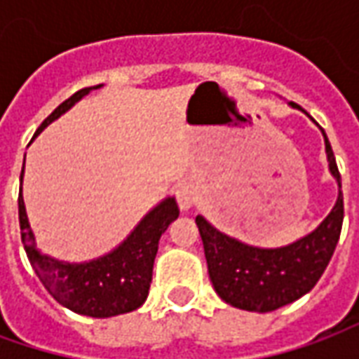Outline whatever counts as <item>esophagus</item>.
Segmentation results:
<instances>
[{
    "instance_id": "1",
    "label": "esophagus",
    "mask_w": 359,
    "mask_h": 359,
    "mask_svg": "<svg viewBox=\"0 0 359 359\" xmlns=\"http://www.w3.org/2000/svg\"><path fill=\"white\" fill-rule=\"evenodd\" d=\"M198 200V190L192 182H180L177 187V202H179L180 210H188L192 208Z\"/></svg>"
}]
</instances>
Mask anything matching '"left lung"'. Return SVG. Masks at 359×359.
<instances>
[{
	"mask_svg": "<svg viewBox=\"0 0 359 359\" xmlns=\"http://www.w3.org/2000/svg\"><path fill=\"white\" fill-rule=\"evenodd\" d=\"M290 105L300 109V105L294 102H290ZM321 133L329 171L339 182V198L331 213L316 231L288 246L257 248L226 236L202 215L196 217L213 288L221 300L234 308L267 313L292 304L316 286L331 262L342 229L344 202L334 154L323 128Z\"/></svg>",
	"mask_w": 359,
	"mask_h": 359,
	"instance_id": "left-lung-1",
	"label": "left lung"
}]
</instances>
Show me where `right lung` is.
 Instances as JSON below:
<instances>
[{
    "mask_svg": "<svg viewBox=\"0 0 359 359\" xmlns=\"http://www.w3.org/2000/svg\"><path fill=\"white\" fill-rule=\"evenodd\" d=\"M100 86L102 84L92 88H82L71 95L43 121L36 134L42 133L50 123L71 109L84 95L90 94V90ZM22 172H25V163H22ZM22 172H20V184H22ZM177 217H179V205L175 198L169 196L163 202L157 203L149 213H146L140 223L134 226L133 233L126 236V241L121 242L113 252L84 264H69L46 256L36 248L34 233L28 225L27 210H25L22 188L19 192L20 238L32 269L42 280L46 290L61 306H65L74 313L88 317L121 316L138 309L146 302L159 238Z\"/></svg>",
    "mask_w": 359,
    "mask_h": 359,
    "instance_id": "right-lung-1",
    "label": "right lung"
}]
</instances>
